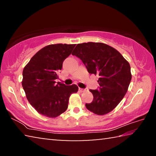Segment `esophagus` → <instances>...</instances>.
Here are the masks:
<instances>
[{"instance_id": "obj_1", "label": "esophagus", "mask_w": 156, "mask_h": 156, "mask_svg": "<svg viewBox=\"0 0 156 156\" xmlns=\"http://www.w3.org/2000/svg\"><path fill=\"white\" fill-rule=\"evenodd\" d=\"M78 90H79V91H80V92H83V91H85V89H82V88H79V89H78Z\"/></svg>"}]
</instances>
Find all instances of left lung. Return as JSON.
<instances>
[{
  "mask_svg": "<svg viewBox=\"0 0 156 156\" xmlns=\"http://www.w3.org/2000/svg\"><path fill=\"white\" fill-rule=\"evenodd\" d=\"M79 58L89 73L98 74L99 89H90L94 96L87 109L97 115L112 112L126 94L131 80L129 63L119 51L101 43L78 44L72 52Z\"/></svg>",
  "mask_w": 156,
  "mask_h": 156,
  "instance_id": "obj_1",
  "label": "left lung"
}]
</instances>
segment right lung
<instances>
[{
	"label": "right lung",
	"instance_id": "1",
	"mask_svg": "<svg viewBox=\"0 0 156 156\" xmlns=\"http://www.w3.org/2000/svg\"><path fill=\"white\" fill-rule=\"evenodd\" d=\"M76 44H55L43 47L31 58L23 72L22 85L31 106L39 113L56 118L68 107L71 94L78 87L58 83V73Z\"/></svg>",
	"mask_w": 156,
	"mask_h": 156
}]
</instances>
